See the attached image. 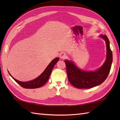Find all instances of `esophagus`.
<instances>
[{"mask_svg": "<svg viewBox=\"0 0 120 120\" xmlns=\"http://www.w3.org/2000/svg\"><path fill=\"white\" fill-rule=\"evenodd\" d=\"M59 56H60V58L64 59V58L65 57L66 54H65V53L64 52H62V53H60Z\"/></svg>", "mask_w": 120, "mask_h": 120, "instance_id": "obj_1", "label": "esophagus"}]
</instances>
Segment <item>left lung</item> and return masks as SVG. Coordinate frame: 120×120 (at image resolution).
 <instances>
[{
  "label": "left lung",
  "instance_id": "left-lung-1",
  "mask_svg": "<svg viewBox=\"0 0 120 120\" xmlns=\"http://www.w3.org/2000/svg\"><path fill=\"white\" fill-rule=\"evenodd\" d=\"M106 42L107 57L103 65L94 71H84L78 68L72 61L65 60L68 77L69 82L79 89H89L102 83L108 77L112 62V52L110 47V42L106 35H100Z\"/></svg>",
  "mask_w": 120,
  "mask_h": 120
}]
</instances>
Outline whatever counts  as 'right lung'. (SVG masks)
Listing matches in <instances>:
<instances>
[{
  "instance_id": "right-lung-1",
  "label": "right lung",
  "mask_w": 120,
  "mask_h": 120,
  "mask_svg": "<svg viewBox=\"0 0 120 120\" xmlns=\"http://www.w3.org/2000/svg\"><path fill=\"white\" fill-rule=\"evenodd\" d=\"M59 60V58H56L54 59H53L50 62L47 68H45V70L43 71V72L40 76H38L34 79L32 80H30L27 82H22V81H19L16 79L14 78L13 76L10 74L9 72L10 75L11 76L13 79L16 81V82L22 86V87L26 89H35L39 88L41 86L44 85L47 82L48 79H49L51 73L52 72V70L54 67L55 65L57 63V62Z\"/></svg>"
}]
</instances>
